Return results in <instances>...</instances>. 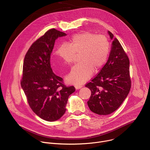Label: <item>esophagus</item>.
<instances>
[{
    "label": "esophagus",
    "instance_id": "esophagus-1",
    "mask_svg": "<svg viewBox=\"0 0 150 150\" xmlns=\"http://www.w3.org/2000/svg\"><path fill=\"white\" fill-rule=\"evenodd\" d=\"M82 87V85H75V88H76V90L80 89V88H81Z\"/></svg>",
    "mask_w": 150,
    "mask_h": 150
}]
</instances>
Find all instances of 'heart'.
I'll return each instance as SVG.
<instances>
[{
	"instance_id": "b5f03b06",
	"label": "heart",
	"mask_w": 150,
	"mask_h": 150,
	"mask_svg": "<svg viewBox=\"0 0 150 150\" xmlns=\"http://www.w3.org/2000/svg\"><path fill=\"white\" fill-rule=\"evenodd\" d=\"M58 46L56 56L69 65L79 54L80 61L74 67L67 76L69 83L81 85L86 82L92 75L94 69H101L108 60L110 43L108 37L103 35L85 31L73 35L67 42Z\"/></svg>"
}]
</instances>
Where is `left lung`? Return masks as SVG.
<instances>
[{"label":"left lung","instance_id":"obj_1","mask_svg":"<svg viewBox=\"0 0 150 150\" xmlns=\"http://www.w3.org/2000/svg\"><path fill=\"white\" fill-rule=\"evenodd\" d=\"M108 33L113 39V34ZM85 87L91 92L87 101L90 109L100 115L114 112L126 98L131 87L129 59L117 38L105 65Z\"/></svg>","mask_w":150,"mask_h":150}]
</instances>
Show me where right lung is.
Returning <instances> with one entry per match:
<instances>
[{"mask_svg":"<svg viewBox=\"0 0 150 150\" xmlns=\"http://www.w3.org/2000/svg\"><path fill=\"white\" fill-rule=\"evenodd\" d=\"M67 34L54 28L49 30L28 50L24 60L21 85L32 110L40 118L53 122L65 113L69 96L75 91L56 75L50 65L55 40Z\"/></svg>","mask_w":150,"mask_h":150,"instance_id":"obj_1","label":"right lung"}]
</instances>
